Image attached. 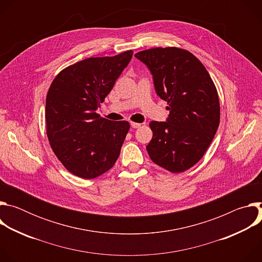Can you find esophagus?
Masks as SVG:
<instances>
[{
    "label": "esophagus",
    "mask_w": 262,
    "mask_h": 262,
    "mask_svg": "<svg viewBox=\"0 0 262 262\" xmlns=\"http://www.w3.org/2000/svg\"><path fill=\"white\" fill-rule=\"evenodd\" d=\"M130 126L133 128H138L141 126V123H137V122H130Z\"/></svg>",
    "instance_id": "1"
}]
</instances>
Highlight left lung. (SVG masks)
Returning a JSON list of instances; mask_svg holds the SVG:
<instances>
[{
  "instance_id": "obj_1",
  "label": "left lung",
  "mask_w": 262,
  "mask_h": 262,
  "mask_svg": "<svg viewBox=\"0 0 262 262\" xmlns=\"http://www.w3.org/2000/svg\"><path fill=\"white\" fill-rule=\"evenodd\" d=\"M135 57L150 70L156 92L170 112L166 121L149 123L154 136L147 152L172 173L188 170L203 158L219 127L216 88L204 65L185 50L156 48Z\"/></svg>"
}]
</instances>
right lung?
Wrapping results in <instances>:
<instances>
[{
	"label": "right lung",
	"instance_id": "add662e5",
	"mask_svg": "<svg viewBox=\"0 0 262 262\" xmlns=\"http://www.w3.org/2000/svg\"><path fill=\"white\" fill-rule=\"evenodd\" d=\"M133 54L77 62L59 72L49 89L46 120L51 147L63 166L81 178L100 176L120 155L129 123L101 118L96 111Z\"/></svg>",
	"mask_w": 262,
	"mask_h": 262
}]
</instances>
